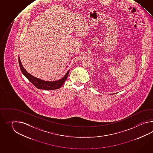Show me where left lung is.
I'll list each match as a JSON object with an SVG mask.
<instances>
[{
  "label": "left lung",
  "mask_w": 153,
  "mask_h": 153,
  "mask_svg": "<svg viewBox=\"0 0 153 153\" xmlns=\"http://www.w3.org/2000/svg\"><path fill=\"white\" fill-rule=\"evenodd\" d=\"M115 94H116V93H115Z\"/></svg>",
  "instance_id": "1"
}]
</instances>
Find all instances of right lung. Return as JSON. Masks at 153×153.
I'll return each instance as SVG.
<instances>
[{"instance_id": "obj_1", "label": "right lung", "mask_w": 153, "mask_h": 153, "mask_svg": "<svg viewBox=\"0 0 153 153\" xmlns=\"http://www.w3.org/2000/svg\"><path fill=\"white\" fill-rule=\"evenodd\" d=\"M19 65H20L21 71L23 75L28 79V80L32 84H33V85H34L36 88L39 89L48 90L59 89L65 83L66 79L68 78V75L69 72V70H68V72L66 73L65 75L61 79H59V80L54 81H45L39 78H36L35 76L31 75L30 74H29L28 72H27L21 63L20 57H19Z\"/></svg>"}]
</instances>
